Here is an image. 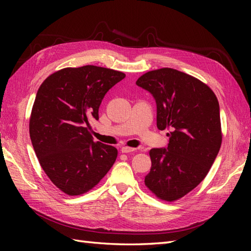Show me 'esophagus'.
<instances>
[{"label": "esophagus", "instance_id": "esophagus-1", "mask_svg": "<svg viewBox=\"0 0 251 251\" xmlns=\"http://www.w3.org/2000/svg\"><path fill=\"white\" fill-rule=\"evenodd\" d=\"M135 150H136V149L129 148V147H122L121 148V152L122 153H131V152H134Z\"/></svg>", "mask_w": 251, "mask_h": 251}]
</instances>
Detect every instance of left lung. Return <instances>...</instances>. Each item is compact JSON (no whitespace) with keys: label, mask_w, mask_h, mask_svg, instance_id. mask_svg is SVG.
I'll return each instance as SVG.
<instances>
[{"label":"left lung","mask_w":251,"mask_h":251,"mask_svg":"<svg viewBox=\"0 0 251 251\" xmlns=\"http://www.w3.org/2000/svg\"><path fill=\"white\" fill-rule=\"evenodd\" d=\"M136 84L155 99L157 128L172 129L166 149L150 150L145 183L158 199L177 201L204 180L219 153V102L206 84L172 68L147 72Z\"/></svg>","instance_id":"1"}]
</instances>
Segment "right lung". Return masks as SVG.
Returning a JSON list of instances; mask_svg holds the SVG:
<instances>
[{
  "label": "right lung",
  "mask_w": 251,
  "mask_h": 251,
  "mask_svg": "<svg viewBox=\"0 0 251 251\" xmlns=\"http://www.w3.org/2000/svg\"><path fill=\"white\" fill-rule=\"evenodd\" d=\"M125 74L84 66L52 73L36 93L30 138L47 177L68 195L92 190L113 166L117 150L94 141L88 120L99 119L104 95Z\"/></svg>",
  "instance_id": "right-lung-1"
}]
</instances>
